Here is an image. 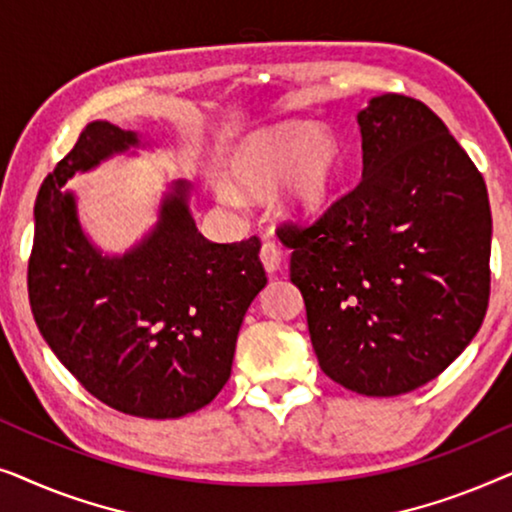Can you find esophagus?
Listing matches in <instances>:
<instances>
[{
  "label": "esophagus",
  "instance_id": "obj_1",
  "mask_svg": "<svg viewBox=\"0 0 512 512\" xmlns=\"http://www.w3.org/2000/svg\"><path fill=\"white\" fill-rule=\"evenodd\" d=\"M282 261H284V254H282V249L277 247L275 242H263V247H261V263H263V268L268 270V272H277L279 268H282Z\"/></svg>",
  "mask_w": 512,
  "mask_h": 512
}]
</instances>
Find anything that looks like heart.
Masks as SVG:
<instances>
[{"mask_svg":"<svg viewBox=\"0 0 512 512\" xmlns=\"http://www.w3.org/2000/svg\"><path fill=\"white\" fill-rule=\"evenodd\" d=\"M340 149L331 132L310 123H284L254 132L233 151L228 174L237 186L265 193L279 186L277 209L296 221L319 216L331 198ZM219 198L235 205L233 188H219Z\"/></svg>","mask_w":512,"mask_h":512,"instance_id":"1","label":"heart"}]
</instances>
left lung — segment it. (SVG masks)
Returning a JSON list of instances; mask_svg holds the SVG:
<instances>
[{"mask_svg":"<svg viewBox=\"0 0 512 512\" xmlns=\"http://www.w3.org/2000/svg\"><path fill=\"white\" fill-rule=\"evenodd\" d=\"M356 121L359 186L277 235L321 370L356 394L398 396L443 373L482 326L492 212L478 167L424 102L387 93Z\"/></svg>","mask_w":512,"mask_h":512,"instance_id":"left-lung-1","label":"left lung"}]
</instances>
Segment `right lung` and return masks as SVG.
I'll list each match as a JSON object with an SVG mask.
<instances>
[{"label": "right lung", "mask_w": 512, "mask_h": 512, "mask_svg": "<svg viewBox=\"0 0 512 512\" xmlns=\"http://www.w3.org/2000/svg\"><path fill=\"white\" fill-rule=\"evenodd\" d=\"M130 146L135 132L93 121L44 179L27 291L39 333L83 389L125 415L174 419L228 382L242 319L268 277L258 237L219 244L198 233L186 181L165 193L137 247L102 256L62 186Z\"/></svg>", "instance_id": "add662e5"}]
</instances>
